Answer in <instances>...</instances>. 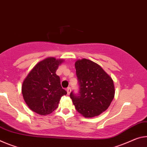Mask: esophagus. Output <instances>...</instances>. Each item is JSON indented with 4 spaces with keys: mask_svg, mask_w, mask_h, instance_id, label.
Wrapping results in <instances>:
<instances>
[{
    "mask_svg": "<svg viewBox=\"0 0 147 147\" xmlns=\"http://www.w3.org/2000/svg\"><path fill=\"white\" fill-rule=\"evenodd\" d=\"M66 91H67V94H68L69 95V94H70V92H71V88H70V87H68V88H67Z\"/></svg>",
    "mask_w": 147,
    "mask_h": 147,
    "instance_id": "esophagus-1",
    "label": "esophagus"
}]
</instances>
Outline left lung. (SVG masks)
I'll return each instance as SVG.
<instances>
[{"label": "left lung", "instance_id": "1", "mask_svg": "<svg viewBox=\"0 0 147 147\" xmlns=\"http://www.w3.org/2000/svg\"><path fill=\"white\" fill-rule=\"evenodd\" d=\"M79 85L78 95L70 93L76 110L85 118L98 116L109 107L115 96L112 78L100 65L88 59L75 62Z\"/></svg>", "mask_w": 147, "mask_h": 147}]
</instances>
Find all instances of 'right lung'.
Returning a JSON list of instances; mask_svg holds the SVG:
<instances>
[{
  "label": "right lung",
  "instance_id": "obj_1",
  "mask_svg": "<svg viewBox=\"0 0 147 147\" xmlns=\"http://www.w3.org/2000/svg\"><path fill=\"white\" fill-rule=\"evenodd\" d=\"M64 61L46 58L36 64L24 79L21 87L23 99L34 112L40 115L51 113L59 106L62 96L67 94L56 74Z\"/></svg>",
  "mask_w": 147,
  "mask_h": 147
}]
</instances>
